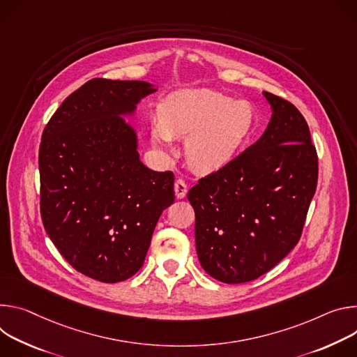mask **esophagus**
I'll list each match as a JSON object with an SVG mask.
<instances>
[{"instance_id": "obj_1", "label": "esophagus", "mask_w": 357, "mask_h": 357, "mask_svg": "<svg viewBox=\"0 0 357 357\" xmlns=\"http://www.w3.org/2000/svg\"><path fill=\"white\" fill-rule=\"evenodd\" d=\"M174 191H176V197L177 199H184L187 194V184L184 180L177 178L174 183Z\"/></svg>"}]
</instances>
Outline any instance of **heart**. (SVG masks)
<instances>
[{
    "label": "heart",
    "instance_id": "b5f03b06",
    "mask_svg": "<svg viewBox=\"0 0 357 357\" xmlns=\"http://www.w3.org/2000/svg\"><path fill=\"white\" fill-rule=\"evenodd\" d=\"M254 112L247 102L210 91L187 89L170 95L153 128V142L166 147L170 137H188L185 153L195 169L211 172L225 165L250 132Z\"/></svg>",
    "mask_w": 357,
    "mask_h": 357
}]
</instances>
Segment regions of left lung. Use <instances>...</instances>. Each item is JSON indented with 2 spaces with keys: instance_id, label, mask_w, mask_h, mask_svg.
<instances>
[{
  "instance_id": "1",
  "label": "left lung",
  "mask_w": 357,
  "mask_h": 357,
  "mask_svg": "<svg viewBox=\"0 0 357 357\" xmlns=\"http://www.w3.org/2000/svg\"><path fill=\"white\" fill-rule=\"evenodd\" d=\"M264 95L272 106L264 135L187 194L200 264L225 284L254 281L294 250L318 184L305 117L289 100Z\"/></svg>"
}]
</instances>
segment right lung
<instances>
[{
    "label": "right lung",
    "mask_w": 357,
    "mask_h": 357,
    "mask_svg": "<svg viewBox=\"0 0 357 357\" xmlns=\"http://www.w3.org/2000/svg\"><path fill=\"white\" fill-rule=\"evenodd\" d=\"M155 89L142 81L95 77L70 93L39 146L41 217L65 261L114 284L143 265L154 227L174 203V174L153 172L121 114Z\"/></svg>",
    "instance_id": "right-lung-1"
}]
</instances>
